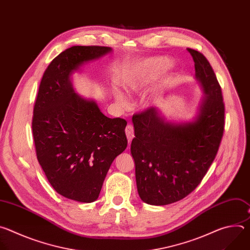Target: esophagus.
Segmentation results:
<instances>
[{"label": "esophagus", "mask_w": 250, "mask_h": 250, "mask_svg": "<svg viewBox=\"0 0 250 250\" xmlns=\"http://www.w3.org/2000/svg\"><path fill=\"white\" fill-rule=\"evenodd\" d=\"M125 134H126V137H127V141H128V145H130V142H131V139H132V137L134 136V131H133V127H132V125H127L126 126H125Z\"/></svg>", "instance_id": "34e87169"}]
</instances>
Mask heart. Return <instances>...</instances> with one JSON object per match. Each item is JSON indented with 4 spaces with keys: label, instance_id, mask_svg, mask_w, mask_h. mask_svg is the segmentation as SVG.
<instances>
[{
    "label": "heart",
    "instance_id": "1",
    "mask_svg": "<svg viewBox=\"0 0 250 250\" xmlns=\"http://www.w3.org/2000/svg\"><path fill=\"white\" fill-rule=\"evenodd\" d=\"M171 66L172 61L165 56L146 59L125 76V86L130 93H141L148 85L159 79ZM116 97L122 104H127L126 98L121 92H117Z\"/></svg>",
    "mask_w": 250,
    "mask_h": 250
}]
</instances>
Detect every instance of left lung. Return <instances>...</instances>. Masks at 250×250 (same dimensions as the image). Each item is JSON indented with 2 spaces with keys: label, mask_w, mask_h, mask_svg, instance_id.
<instances>
[{
  "label": "left lung",
  "mask_w": 250,
  "mask_h": 250,
  "mask_svg": "<svg viewBox=\"0 0 250 250\" xmlns=\"http://www.w3.org/2000/svg\"><path fill=\"white\" fill-rule=\"evenodd\" d=\"M187 50L205 92L197 119L179 125L168 123L155 108L132 117L135 137L130 151L136 186L140 199L149 205H169L192 193L215 160L224 135L221 85L204 54Z\"/></svg>",
  "instance_id": "8db88e82"
}]
</instances>
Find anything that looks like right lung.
Segmentation results:
<instances>
[{
  "label": "right lung",
  "mask_w": 250,
  "mask_h": 250,
  "mask_svg": "<svg viewBox=\"0 0 250 250\" xmlns=\"http://www.w3.org/2000/svg\"><path fill=\"white\" fill-rule=\"evenodd\" d=\"M111 51L91 45L61 52L44 71L33 106L35 153L47 180L58 194L81 203L98 199L111 164L126 148V121L105 117L94 101L76 95L70 75Z\"/></svg>",
  "instance_id": "add662e5"
}]
</instances>
